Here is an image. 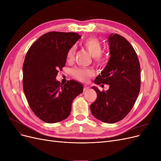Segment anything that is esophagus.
<instances>
[{
	"label": "esophagus",
	"instance_id": "1",
	"mask_svg": "<svg viewBox=\"0 0 161 161\" xmlns=\"http://www.w3.org/2000/svg\"><path fill=\"white\" fill-rule=\"evenodd\" d=\"M89 89H90V86L89 85H84V86H83V91H84L89 90Z\"/></svg>",
	"mask_w": 161,
	"mask_h": 161
}]
</instances>
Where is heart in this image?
I'll return each mask as SVG.
<instances>
[{
    "label": "heart",
    "instance_id": "obj_1",
    "mask_svg": "<svg viewBox=\"0 0 161 161\" xmlns=\"http://www.w3.org/2000/svg\"><path fill=\"white\" fill-rule=\"evenodd\" d=\"M86 50L88 52L91 56L93 58L95 64L98 66H102L104 64L106 60V57L105 54L102 53V46L98 39L96 37H89L86 39L82 43ZM76 46H72L70 48L67 53L66 58L69 62H71L74 60L76 53ZM72 75L75 79L82 82H85L89 80L90 77L92 76L94 72L91 69H75L72 70Z\"/></svg>",
    "mask_w": 161,
    "mask_h": 161
}]
</instances>
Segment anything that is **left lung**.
Returning a JSON list of instances; mask_svg holds the SVG:
<instances>
[{
	"label": "left lung",
	"mask_w": 161,
	"mask_h": 161,
	"mask_svg": "<svg viewBox=\"0 0 161 161\" xmlns=\"http://www.w3.org/2000/svg\"><path fill=\"white\" fill-rule=\"evenodd\" d=\"M110 58L104 70L96 77L97 85H109L108 91L97 92L90 106L95 118L114 124L124 119L132 109L140 89V66L137 54L129 42L118 34L108 38Z\"/></svg>",
	"instance_id": "left-lung-1"
}]
</instances>
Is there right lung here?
I'll return each mask as SVG.
<instances>
[{
    "label": "right lung",
    "mask_w": 161,
    "mask_h": 161,
    "mask_svg": "<svg viewBox=\"0 0 161 161\" xmlns=\"http://www.w3.org/2000/svg\"><path fill=\"white\" fill-rule=\"evenodd\" d=\"M80 37L73 32H48L27 52L23 66V91L31 110L44 122L67 118L73 100L83 91L77 81L60 85L56 79L58 70L65 66L68 52Z\"/></svg>",
    "instance_id": "add662e5"
}]
</instances>
